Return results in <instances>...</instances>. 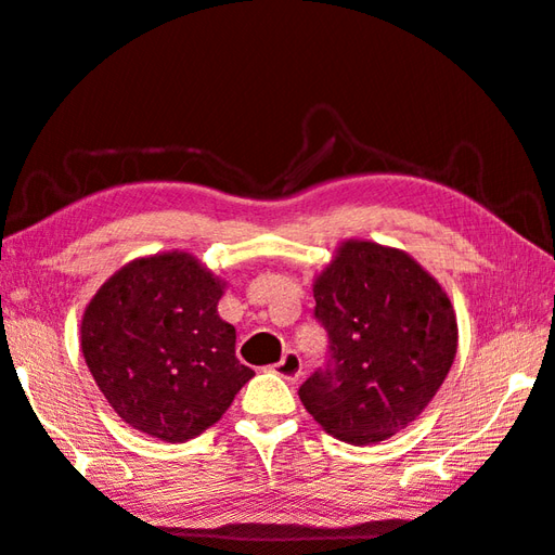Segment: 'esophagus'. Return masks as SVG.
Here are the masks:
<instances>
[{
  "label": "esophagus",
  "mask_w": 555,
  "mask_h": 555,
  "mask_svg": "<svg viewBox=\"0 0 555 555\" xmlns=\"http://www.w3.org/2000/svg\"><path fill=\"white\" fill-rule=\"evenodd\" d=\"M301 359H299V353L297 351H285V356H282L280 359V363H275L273 365V373L275 375H280L282 379H287V382H297L299 377H301Z\"/></svg>",
  "instance_id": "esophagus-1"
}]
</instances>
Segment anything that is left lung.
<instances>
[{
  "instance_id": "obj_1",
  "label": "left lung",
  "mask_w": 555,
  "mask_h": 555,
  "mask_svg": "<svg viewBox=\"0 0 555 555\" xmlns=\"http://www.w3.org/2000/svg\"><path fill=\"white\" fill-rule=\"evenodd\" d=\"M313 299L330 335L327 365L299 389L313 421L356 447L377 444L417 421L459 349L444 287L411 254L344 240L315 275Z\"/></svg>"
}]
</instances>
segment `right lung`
Returning a JSON list of instances; mask_svg holds the SVG:
<instances>
[{
  "mask_svg": "<svg viewBox=\"0 0 555 555\" xmlns=\"http://www.w3.org/2000/svg\"><path fill=\"white\" fill-rule=\"evenodd\" d=\"M225 280L190 251L134 258L85 306L80 349L122 423L162 441L216 425L254 377L218 315Z\"/></svg>",
  "mask_w": 555,
  "mask_h": 555,
  "instance_id": "right-lung-1",
  "label": "right lung"
}]
</instances>
